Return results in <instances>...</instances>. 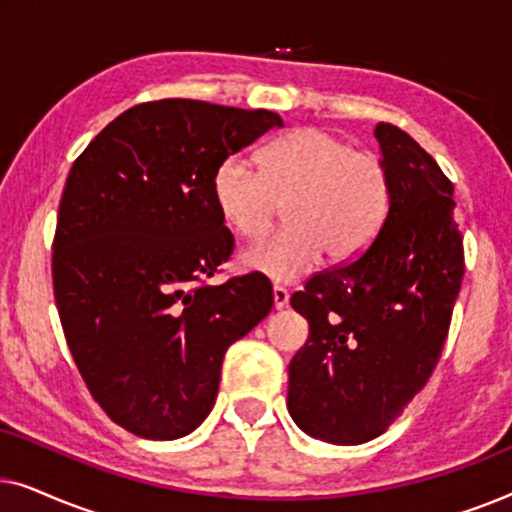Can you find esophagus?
I'll use <instances>...</instances> for the list:
<instances>
[{"mask_svg": "<svg viewBox=\"0 0 512 512\" xmlns=\"http://www.w3.org/2000/svg\"><path fill=\"white\" fill-rule=\"evenodd\" d=\"M272 298H275V310H284L286 303H289V291L284 286H275L272 289Z\"/></svg>", "mask_w": 512, "mask_h": 512, "instance_id": "1", "label": "esophagus"}]
</instances>
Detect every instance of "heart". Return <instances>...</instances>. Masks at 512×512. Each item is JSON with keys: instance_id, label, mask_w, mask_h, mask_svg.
<instances>
[{"instance_id": "heart-1", "label": "heart", "mask_w": 512, "mask_h": 512, "mask_svg": "<svg viewBox=\"0 0 512 512\" xmlns=\"http://www.w3.org/2000/svg\"><path fill=\"white\" fill-rule=\"evenodd\" d=\"M212 198L242 240L268 233L286 205V228L244 251L242 265L275 282H296L324 251L345 263L375 240L389 212V179L375 153L352 151L333 132L298 128L258 151V172L235 158L221 163Z\"/></svg>"}]
</instances>
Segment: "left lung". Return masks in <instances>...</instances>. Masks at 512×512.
<instances>
[{
    "instance_id": "8db88e82",
    "label": "left lung",
    "mask_w": 512,
    "mask_h": 512,
    "mask_svg": "<svg viewBox=\"0 0 512 512\" xmlns=\"http://www.w3.org/2000/svg\"><path fill=\"white\" fill-rule=\"evenodd\" d=\"M375 137L389 212L352 261L317 272L291 307L310 338L289 363V412L312 438L368 443L401 417L443 352L464 277L452 181L391 123Z\"/></svg>"
}]
</instances>
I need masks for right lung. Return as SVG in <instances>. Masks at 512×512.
Returning a JSON list of instances; mask_svg holds the SVG:
<instances>
[{
	"label": "right lung",
	"instance_id": "right-lung-1",
	"mask_svg": "<svg viewBox=\"0 0 512 512\" xmlns=\"http://www.w3.org/2000/svg\"><path fill=\"white\" fill-rule=\"evenodd\" d=\"M282 125L268 109L142 102L69 170L53 237L55 305L90 396L139 438L198 429L226 349L272 310L268 277L205 279L235 247L214 172Z\"/></svg>",
	"mask_w": 512,
	"mask_h": 512
}]
</instances>
